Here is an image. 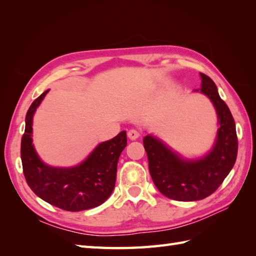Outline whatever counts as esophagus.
Listing matches in <instances>:
<instances>
[{"instance_id": "1", "label": "esophagus", "mask_w": 256, "mask_h": 256, "mask_svg": "<svg viewBox=\"0 0 256 256\" xmlns=\"http://www.w3.org/2000/svg\"><path fill=\"white\" fill-rule=\"evenodd\" d=\"M127 134H128L129 139H132V140H136V139H138L140 137V132L136 129H130Z\"/></svg>"}]
</instances>
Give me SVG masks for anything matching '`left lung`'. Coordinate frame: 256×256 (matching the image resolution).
Wrapping results in <instances>:
<instances>
[{"instance_id": "8db88e82", "label": "left lung", "mask_w": 256, "mask_h": 256, "mask_svg": "<svg viewBox=\"0 0 256 256\" xmlns=\"http://www.w3.org/2000/svg\"><path fill=\"white\" fill-rule=\"evenodd\" d=\"M200 93L212 102L218 115V132L212 150L197 160H186L148 134L144 146L153 183L164 196L180 202H194L212 195L234 168L238 154L236 122L229 107L219 96L214 81L204 73Z\"/></svg>"}]
</instances>
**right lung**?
<instances>
[{
  "instance_id": "obj_1",
  "label": "right lung",
  "mask_w": 256,
  "mask_h": 256,
  "mask_svg": "<svg viewBox=\"0 0 256 256\" xmlns=\"http://www.w3.org/2000/svg\"><path fill=\"white\" fill-rule=\"evenodd\" d=\"M49 92L32 102L27 110L20 158L28 186L42 200L66 212H81L102 205L115 187L117 163L127 146L126 132L100 144L86 160L73 168H54L44 164L32 144V117Z\"/></svg>"
}]
</instances>
